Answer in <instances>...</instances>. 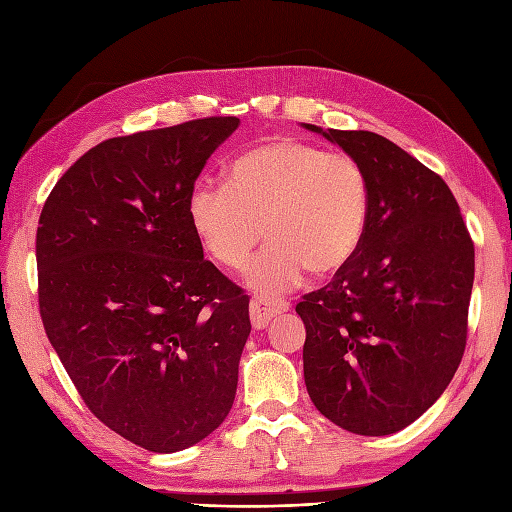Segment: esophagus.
<instances>
[{
    "label": "esophagus",
    "mask_w": 512,
    "mask_h": 512,
    "mask_svg": "<svg viewBox=\"0 0 512 512\" xmlns=\"http://www.w3.org/2000/svg\"><path fill=\"white\" fill-rule=\"evenodd\" d=\"M290 305L286 301H275V299H262L256 297L250 303V318H252V327L256 331H262L269 327V322L277 316H282L284 312H288Z\"/></svg>",
    "instance_id": "obj_1"
}]
</instances>
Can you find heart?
Listing matches in <instances>:
<instances>
[{"label": "heart", "mask_w": 512, "mask_h": 512, "mask_svg": "<svg viewBox=\"0 0 512 512\" xmlns=\"http://www.w3.org/2000/svg\"><path fill=\"white\" fill-rule=\"evenodd\" d=\"M188 220L215 265L243 271L262 235L271 243L247 269V286L282 294L307 271L329 277L359 254L369 183L359 162L297 138H271L228 166L226 188L196 183Z\"/></svg>", "instance_id": "b5f03b06"}]
</instances>
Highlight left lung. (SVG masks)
I'll return each mask as SVG.
<instances>
[{
  "label": "left lung",
  "instance_id": "left-lung-1",
  "mask_svg": "<svg viewBox=\"0 0 512 512\" xmlns=\"http://www.w3.org/2000/svg\"><path fill=\"white\" fill-rule=\"evenodd\" d=\"M369 183L361 250L297 305L314 406L350 433L389 436L451 384L466 350L474 245L440 175L376 132L322 130Z\"/></svg>",
  "mask_w": 512,
  "mask_h": 512
}]
</instances>
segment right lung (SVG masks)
Masks as SVG:
<instances>
[{"mask_svg": "<svg viewBox=\"0 0 512 512\" xmlns=\"http://www.w3.org/2000/svg\"><path fill=\"white\" fill-rule=\"evenodd\" d=\"M237 128V117H207L108 138L40 213L49 342L87 408L153 453L205 440L235 401L250 297L205 260L188 196Z\"/></svg>", "mask_w": 512, "mask_h": 512, "instance_id": "obj_1", "label": "right lung"}]
</instances>
